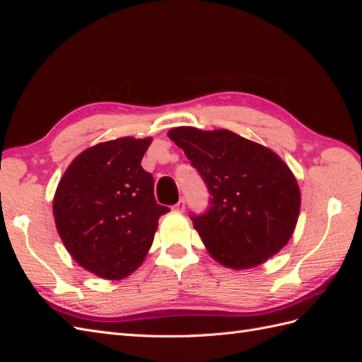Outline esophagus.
<instances>
[{
	"instance_id": "34e87169",
	"label": "esophagus",
	"mask_w": 362,
	"mask_h": 362,
	"mask_svg": "<svg viewBox=\"0 0 362 362\" xmlns=\"http://www.w3.org/2000/svg\"><path fill=\"white\" fill-rule=\"evenodd\" d=\"M172 210L177 211V213H182V211L185 210V201L181 198L177 204H175V205L172 206Z\"/></svg>"
}]
</instances>
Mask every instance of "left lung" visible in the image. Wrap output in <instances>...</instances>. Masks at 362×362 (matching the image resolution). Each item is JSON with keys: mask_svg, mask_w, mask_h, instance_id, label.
<instances>
[{"mask_svg": "<svg viewBox=\"0 0 362 362\" xmlns=\"http://www.w3.org/2000/svg\"><path fill=\"white\" fill-rule=\"evenodd\" d=\"M211 194L193 226L218 264L254 269L288 243L300 213L294 173L275 151L229 129H169Z\"/></svg>", "mask_w": 362, "mask_h": 362, "instance_id": "8db88e82", "label": "left lung"}]
</instances>
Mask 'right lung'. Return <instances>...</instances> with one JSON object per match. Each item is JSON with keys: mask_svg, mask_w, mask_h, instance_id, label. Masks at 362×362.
<instances>
[{"mask_svg": "<svg viewBox=\"0 0 362 362\" xmlns=\"http://www.w3.org/2000/svg\"><path fill=\"white\" fill-rule=\"evenodd\" d=\"M152 137H119L84 149L54 193L57 233L76 264L107 281L129 276L145 261L168 206L154 198L141 168Z\"/></svg>", "mask_w": 362, "mask_h": 362, "instance_id": "right-lung-1", "label": "right lung"}]
</instances>
